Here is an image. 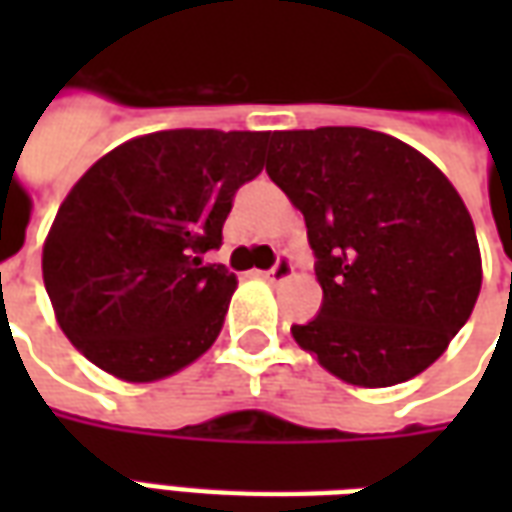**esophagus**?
I'll list each match as a JSON object with an SVG mask.
<instances>
[{"mask_svg":"<svg viewBox=\"0 0 512 512\" xmlns=\"http://www.w3.org/2000/svg\"><path fill=\"white\" fill-rule=\"evenodd\" d=\"M290 274H293V263H290V257L285 255V252H279L277 263L268 268V271H263V279H268V282H282V279H288Z\"/></svg>","mask_w":512,"mask_h":512,"instance_id":"obj_1","label":"esophagus"}]
</instances>
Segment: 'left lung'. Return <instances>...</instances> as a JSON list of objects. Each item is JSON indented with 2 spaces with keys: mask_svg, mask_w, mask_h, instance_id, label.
<instances>
[{
  "mask_svg": "<svg viewBox=\"0 0 512 512\" xmlns=\"http://www.w3.org/2000/svg\"><path fill=\"white\" fill-rule=\"evenodd\" d=\"M266 172L304 213L323 288L296 343L356 386L433 365L483 282L472 216L441 169L395 136L326 126L274 131Z\"/></svg>",
  "mask_w": 512,
  "mask_h": 512,
  "instance_id": "left-lung-1",
  "label": "left lung"
}]
</instances>
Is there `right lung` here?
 Returning a JSON list of instances; mask_svg holds the SVG:
<instances>
[{
  "mask_svg": "<svg viewBox=\"0 0 512 512\" xmlns=\"http://www.w3.org/2000/svg\"><path fill=\"white\" fill-rule=\"evenodd\" d=\"M268 142V131H158L73 186L43 246V282L93 365L145 384L211 348L235 274L205 255L222 246L235 191L263 172Z\"/></svg>",
  "mask_w": 512,
  "mask_h": 512,
  "instance_id": "right-lung-1",
  "label": "right lung"
}]
</instances>
